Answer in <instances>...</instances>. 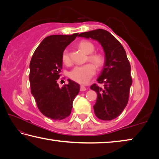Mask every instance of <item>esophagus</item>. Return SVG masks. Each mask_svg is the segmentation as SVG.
<instances>
[{
	"label": "esophagus",
	"mask_w": 159,
	"mask_h": 159,
	"mask_svg": "<svg viewBox=\"0 0 159 159\" xmlns=\"http://www.w3.org/2000/svg\"><path fill=\"white\" fill-rule=\"evenodd\" d=\"M80 91H85V90H86V87H85V86H84V85H80Z\"/></svg>",
	"instance_id": "34e87169"
}]
</instances>
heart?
Masks as SVG:
<instances>
[{"instance_id":"b5f03b06","label":"heart","mask_w":159,"mask_h":159,"mask_svg":"<svg viewBox=\"0 0 159 159\" xmlns=\"http://www.w3.org/2000/svg\"><path fill=\"white\" fill-rule=\"evenodd\" d=\"M79 47L83 52L86 54H90L88 55V60L92 61L98 68H100L104 63V57L102 54L93 53L95 50L94 45L89 41H83L79 43ZM62 61L65 64L71 63V57H70L69 52L68 50H65L62 53ZM96 69L93 64L88 63L83 65L76 66L70 71L69 76L74 81L82 84L87 83L95 74Z\"/></svg>"}]
</instances>
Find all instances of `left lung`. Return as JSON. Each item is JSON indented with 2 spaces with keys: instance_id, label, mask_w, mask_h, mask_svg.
<instances>
[{
  "instance_id": "1",
  "label": "left lung",
  "mask_w": 159,
  "mask_h": 159,
  "mask_svg": "<svg viewBox=\"0 0 159 159\" xmlns=\"http://www.w3.org/2000/svg\"><path fill=\"white\" fill-rule=\"evenodd\" d=\"M79 36L95 40L103 48L105 62L97 80L99 83H104V88L99 87L95 83L90 86L98 95L93 108L96 116L99 119H114L121 114L127 105L133 83L130 64L125 50L111 34L104 29L84 32Z\"/></svg>"
}]
</instances>
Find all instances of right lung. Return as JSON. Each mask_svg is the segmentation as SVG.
I'll use <instances>...</instances> for the list:
<instances>
[{"label": "right lung", "instance_id": "right-lung-1", "mask_svg": "<svg viewBox=\"0 0 159 159\" xmlns=\"http://www.w3.org/2000/svg\"><path fill=\"white\" fill-rule=\"evenodd\" d=\"M78 35H52L45 38L30 61L32 95L40 111L55 120L69 116L74 99L80 90L79 84L70 79L68 84L61 88L57 83L62 68V53Z\"/></svg>", "mask_w": 159, "mask_h": 159}]
</instances>
